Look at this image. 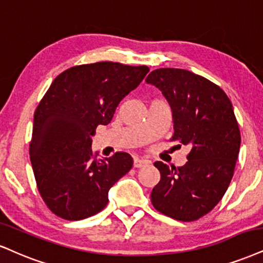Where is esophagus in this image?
I'll return each mask as SVG.
<instances>
[{
    "label": "esophagus",
    "mask_w": 263,
    "mask_h": 263,
    "mask_svg": "<svg viewBox=\"0 0 263 263\" xmlns=\"http://www.w3.org/2000/svg\"><path fill=\"white\" fill-rule=\"evenodd\" d=\"M150 164V161L144 160V158H134V167L135 168H142L146 167Z\"/></svg>",
    "instance_id": "1"
}]
</instances>
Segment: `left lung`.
Masks as SVG:
<instances>
[{
  "instance_id": "1",
  "label": "left lung",
  "mask_w": 263,
  "mask_h": 263,
  "mask_svg": "<svg viewBox=\"0 0 263 263\" xmlns=\"http://www.w3.org/2000/svg\"><path fill=\"white\" fill-rule=\"evenodd\" d=\"M146 83L170 103L172 140L191 147L181 167L155 162L161 180L152 189L151 202L177 221H196L221 201L234 174L241 138L233 105L218 85L185 69L152 70Z\"/></svg>"
}]
</instances>
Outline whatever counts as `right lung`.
Returning a JSON list of instances; mask_svg holds the SVG:
<instances>
[{"label": "right lung", "mask_w": 263, "mask_h": 263, "mask_svg": "<svg viewBox=\"0 0 263 263\" xmlns=\"http://www.w3.org/2000/svg\"><path fill=\"white\" fill-rule=\"evenodd\" d=\"M148 70L117 62L82 64L48 87L34 113L29 152L39 193L56 216L79 221L99 213L113 184L132 170L126 152L96 160L91 137Z\"/></svg>", "instance_id": "obj_1"}]
</instances>
